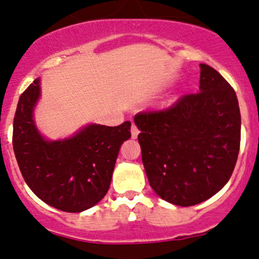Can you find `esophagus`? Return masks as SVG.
I'll list each match as a JSON object with an SVG mask.
<instances>
[{
	"label": "esophagus",
	"instance_id": "1",
	"mask_svg": "<svg viewBox=\"0 0 259 259\" xmlns=\"http://www.w3.org/2000/svg\"><path fill=\"white\" fill-rule=\"evenodd\" d=\"M139 129H138V126L135 125V124H133L132 125V138L133 139H136L138 138V135H139Z\"/></svg>",
	"mask_w": 259,
	"mask_h": 259
}]
</instances>
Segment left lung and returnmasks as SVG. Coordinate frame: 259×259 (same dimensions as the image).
<instances>
[{"instance_id": "obj_1", "label": "left lung", "mask_w": 259, "mask_h": 259, "mask_svg": "<svg viewBox=\"0 0 259 259\" xmlns=\"http://www.w3.org/2000/svg\"><path fill=\"white\" fill-rule=\"evenodd\" d=\"M200 92L164 109L135 115L142 163L160 198L198 204L224 187L240 150L241 114L236 94L214 68L200 64Z\"/></svg>"}]
</instances>
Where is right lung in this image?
Returning <instances> with one entry per match:
<instances>
[{"label":"right lung","instance_id":"add662e5","mask_svg":"<svg viewBox=\"0 0 259 259\" xmlns=\"http://www.w3.org/2000/svg\"><path fill=\"white\" fill-rule=\"evenodd\" d=\"M38 97L40 80L35 79L20 95L14 115L13 150L20 173L45 203L63 212H82L108 191L119 148L132 136V123L90 124L72 138L49 141L32 119Z\"/></svg>","mask_w":259,"mask_h":259}]
</instances>
